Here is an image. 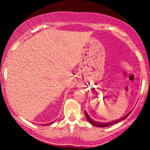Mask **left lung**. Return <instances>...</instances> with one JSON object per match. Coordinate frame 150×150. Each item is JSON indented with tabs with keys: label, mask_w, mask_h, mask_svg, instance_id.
I'll use <instances>...</instances> for the list:
<instances>
[{
	"label": "left lung",
	"mask_w": 150,
	"mask_h": 150,
	"mask_svg": "<svg viewBox=\"0 0 150 150\" xmlns=\"http://www.w3.org/2000/svg\"><path fill=\"white\" fill-rule=\"evenodd\" d=\"M130 113H131V111H130V113H128L127 115H125V116H123V118H120V119H118V120H115V121L111 122V123H101V122H97V121H95V120H93L92 119V118H89V116H88V114H87V112H86V111H85V115L86 116V117H87V120H89V123H92V124L93 125H95V126H97V127H106V126H108V125H112V124H113V123H118V122L121 121V120H124L125 118H126L127 117H128V116H129V115L130 114Z\"/></svg>",
	"instance_id": "8db88e82"
}]
</instances>
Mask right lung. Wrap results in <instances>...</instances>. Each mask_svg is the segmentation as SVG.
I'll use <instances>...</instances> for the list:
<instances>
[{"instance_id":"1","label":"right lung","mask_w":150,"mask_h":150,"mask_svg":"<svg viewBox=\"0 0 150 150\" xmlns=\"http://www.w3.org/2000/svg\"><path fill=\"white\" fill-rule=\"evenodd\" d=\"M53 122H51V123H46V124H45V125H49V124H51V123H53Z\"/></svg>"}]
</instances>
